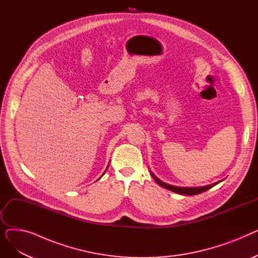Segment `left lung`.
Listing matches in <instances>:
<instances>
[{
	"label": "left lung",
	"instance_id": "obj_1",
	"mask_svg": "<svg viewBox=\"0 0 258 258\" xmlns=\"http://www.w3.org/2000/svg\"><path fill=\"white\" fill-rule=\"evenodd\" d=\"M153 178L155 179V181L162 187H164L166 189H168V190L170 191H173L175 194H179V195H185V196H196V195H199L201 192H204L206 190H208V189L212 188L213 186H215L216 184H219L220 182H216V183H213V184H210V185H206V186H200V187H180V186H172V185H169V184H166L164 182H162L161 180H159L156 175L151 172Z\"/></svg>",
	"mask_w": 258,
	"mask_h": 258
}]
</instances>
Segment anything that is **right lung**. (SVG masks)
Returning <instances> with one entry per match:
<instances>
[{"mask_svg": "<svg viewBox=\"0 0 258 258\" xmlns=\"http://www.w3.org/2000/svg\"><path fill=\"white\" fill-rule=\"evenodd\" d=\"M106 169H107V168H106ZM106 169H105V171H106ZM104 173H105V172H104ZM104 173H103V174H104ZM100 178H101V177H100ZM100 178H99V179H100Z\"/></svg>", "mask_w": 258, "mask_h": 258, "instance_id": "right-lung-1", "label": "right lung"}]
</instances>
